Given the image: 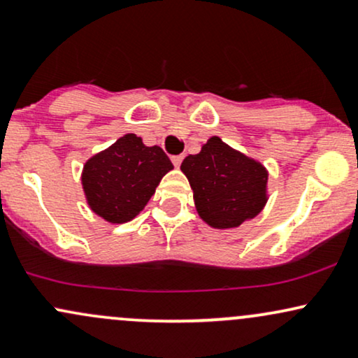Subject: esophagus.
<instances>
[{
	"instance_id": "esophagus-1",
	"label": "esophagus",
	"mask_w": 358,
	"mask_h": 358,
	"mask_svg": "<svg viewBox=\"0 0 358 358\" xmlns=\"http://www.w3.org/2000/svg\"><path fill=\"white\" fill-rule=\"evenodd\" d=\"M182 162H183V156H182V155L173 156V158H171V163H173L175 168H178L180 165H182Z\"/></svg>"
}]
</instances>
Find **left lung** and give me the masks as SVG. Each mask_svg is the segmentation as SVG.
<instances>
[{
	"label": "left lung",
	"instance_id": "left-lung-1",
	"mask_svg": "<svg viewBox=\"0 0 358 358\" xmlns=\"http://www.w3.org/2000/svg\"><path fill=\"white\" fill-rule=\"evenodd\" d=\"M180 170L190 182L200 219L213 229L239 227L268 203V168L219 136L188 155Z\"/></svg>",
	"mask_w": 358,
	"mask_h": 358
}]
</instances>
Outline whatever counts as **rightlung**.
<instances>
[{
  "mask_svg": "<svg viewBox=\"0 0 358 358\" xmlns=\"http://www.w3.org/2000/svg\"><path fill=\"white\" fill-rule=\"evenodd\" d=\"M170 170L173 165L162 148L127 133L90 156L80 182L90 210L109 224H126L146 207Z\"/></svg>",
  "mask_w": 358,
  "mask_h": 358,
  "instance_id": "1",
  "label": "right lung"
}]
</instances>
